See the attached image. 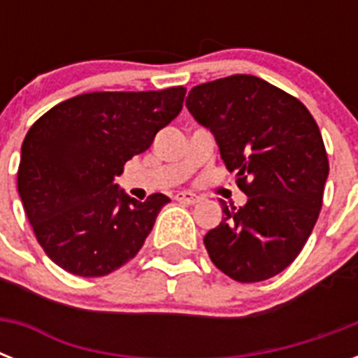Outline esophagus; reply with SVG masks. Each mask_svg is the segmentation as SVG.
<instances>
[{
    "mask_svg": "<svg viewBox=\"0 0 358 358\" xmlns=\"http://www.w3.org/2000/svg\"><path fill=\"white\" fill-rule=\"evenodd\" d=\"M178 202H184V204H196V202L201 201V196L195 195V193H191V191H184V193H176L174 196Z\"/></svg>",
    "mask_w": 358,
    "mask_h": 358,
    "instance_id": "obj_1",
    "label": "esophagus"
}]
</instances>
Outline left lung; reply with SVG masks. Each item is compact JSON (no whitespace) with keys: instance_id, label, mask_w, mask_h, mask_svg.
Returning <instances> with one entry per match:
<instances>
[{"instance_id":"8db88e82","label":"left lung","mask_w":358,"mask_h":358,"mask_svg":"<svg viewBox=\"0 0 358 358\" xmlns=\"http://www.w3.org/2000/svg\"><path fill=\"white\" fill-rule=\"evenodd\" d=\"M185 106L215 137L245 195L223 204L219 227L204 236L215 266L238 282H260L297 258L317 221L329 159L310 111L288 92L236 74L193 87Z\"/></svg>"}]
</instances>
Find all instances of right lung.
I'll return each mask as SVG.
<instances>
[{"instance_id":"right-lung-1","label":"right lung","mask_w":358,"mask_h":358,"mask_svg":"<svg viewBox=\"0 0 358 358\" xmlns=\"http://www.w3.org/2000/svg\"><path fill=\"white\" fill-rule=\"evenodd\" d=\"M184 96V87L87 92L57 103L31 126L18 193L36 241L64 271L103 277L139 252L171 199L154 193L135 201L115 176L178 117Z\"/></svg>"}]
</instances>
